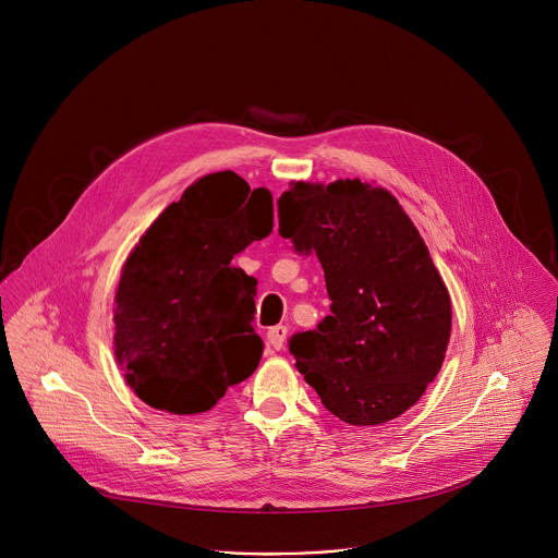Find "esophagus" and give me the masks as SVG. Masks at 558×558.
<instances>
[{"label": "esophagus", "mask_w": 558, "mask_h": 558, "mask_svg": "<svg viewBox=\"0 0 558 558\" xmlns=\"http://www.w3.org/2000/svg\"><path fill=\"white\" fill-rule=\"evenodd\" d=\"M287 333H289V329L284 327V325H278V327H271L269 331H267V342H269V347L271 349H276V351H280L282 347H284V340H287Z\"/></svg>", "instance_id": "1"}]
</instances>
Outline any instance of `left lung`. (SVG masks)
Here are the masks:
<instances>
[{
  "instance_id": "obj_1",
  "label": "left lung",
  "mask_w": 558,
  "mask_h": 558,
  "mask_svg": "<svg viewBox=\"0 0 558 558\" xmlns=\"http://www.w3.org/2000/svg\"><path fill=\"white\" fill-rule=\"evenodd\" d=\"M280 235L317 256L331 315L289 351L329 413L377 426L409 411L437 377L450 295L402 205L368 183H295L278 198Z\"/></svg>"
}]
</instances>
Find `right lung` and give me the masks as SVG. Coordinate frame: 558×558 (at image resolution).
Segmentation results:
<instances>
[{
	"label": "right lung",
	"instance_id": "obj_1",
	"mask_svg": "<svg viewBox=\"0 0 558 558\" xmlns=\"http://www.w3.org/2000/svg\"><path fill=\"white\" fill-rule=\"evenodd\" d=\"M271 229L269 190L227 170L190 185L143 233L114 298V355L147 407L205 413L256 371V280L231 263Z\"/></svg>",
	"mask_w": 558,
	"mask_h": 558
}]
</instances>
